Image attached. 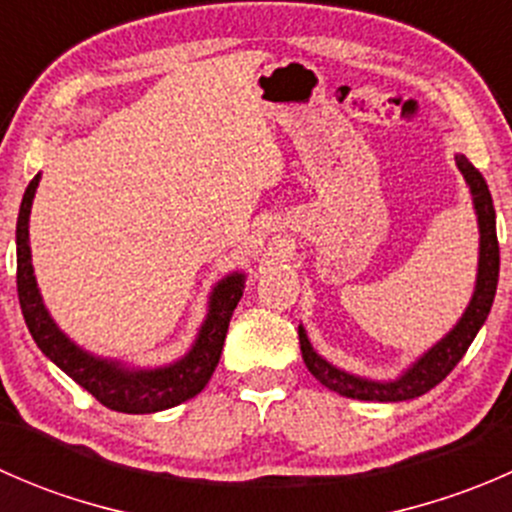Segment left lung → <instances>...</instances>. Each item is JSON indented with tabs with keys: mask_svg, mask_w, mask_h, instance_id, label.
Returning a JSON list of instances; mask_svg holds the SVG:
<instances>
[{
	"mask_svg": "<svg viewBox=\"0 0 512 512\" xmlns=\"http://www.w3.org/2000/svg\"><path fill=\"white\" fill-rule=\"evenodd\" d=\"M456 165L461 170L463 180H466L468 190H471L473 210H476L478 218V275L466 312L461 314V319L453 324V329L446 337L438 339L431 349H426L416 361H411L409 369L401 371L396 379H369V376H359L352 374V371L339 369L332 361L324 359L322 354H317V349L309 342L307 329L299 324L297 334L304 364L312 371L314 379L322 386H327V389L337 391V394L347 396V399L379 401V404H396V401H409L416 399V396H423L451 374L453 366L463 359V354L468 352V347L476 339L480 327L488 319L495 299V289H498L500 272L493 198H490L488 183L473 168L471 160L458 153Z\"/></svg>",
	"mask_w": 512,
	"mask_h": 512,
	"instance_id": "8db88e82",
	"label": "left lung"
}]
</instances>
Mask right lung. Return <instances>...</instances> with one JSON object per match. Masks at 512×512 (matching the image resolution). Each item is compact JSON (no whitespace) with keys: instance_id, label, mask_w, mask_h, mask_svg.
Returning a JSON list of instances; mask_svg holds the SVG:
<instances>
[{"instance_id":"add662e5","label":"right lung","mask_w":512,"mask_h":512,"mask_svg":"<svg viewBox=\"0 0 512 512\" xmlns=\"http://www.w3.org/2000/svg\"><path fill=\"white\" fill-rule=\"evenodd\" d=\"M39 180L41 173H36L27 185L17 218V292L24 322L32 332L36 347L111 411L156 414L198 396L208 386L223 354L230 317L245 292V272L235 270L215 282L208 297V314L195 334V342L180 359L160 366H133L121 359L89 352L54 322L36 285L32 247H29V215H32Z\"/></svg>"}]
</instances>
